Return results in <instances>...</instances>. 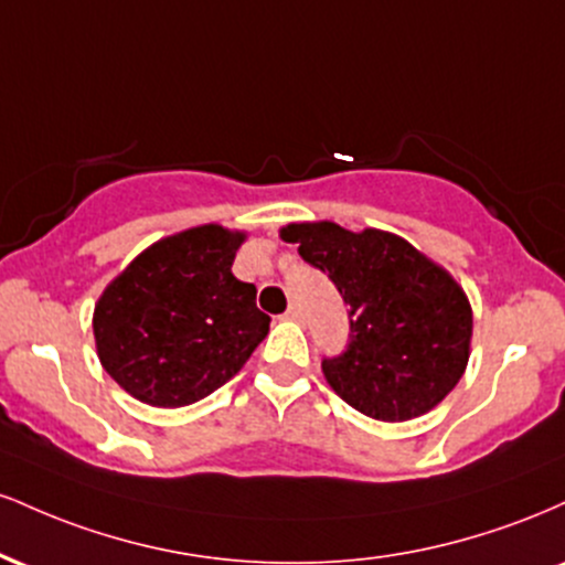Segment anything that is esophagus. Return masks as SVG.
Masks as SVG:
<instances>
[{"instance_id": "1", "label": "esophagus", "mask_w": 565, "mask_h": 565, "mask_svg": "<svg viewBox=\"0 0 565 565\" xmlns=\"http://www.w3.org/2000/svg\"><path fill=\"white\" fill-rule=\"evenodd\" d=\"M284 319H287V321H300L302 319V310L297 308V305H289V310H287V313H284Z\"/></svg>"}]
</instances>
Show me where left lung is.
<instances>
[{
  "mask_svg": "<svg viewBox=\"0 0 565 565\" xmlns=\"http://www.w3.org/2000/svg\"><path fill=\"white\" fill-rule=\"evenodd\" d=\"M281 238L332 278L350 305V342L321 369L355 412L406 423L454 391L470 359L472 310L462 287L395 233L289 223Z\"/></svg>",
  "mask_w": 565,
  "mask_h": 565,
  "instance_id": "left-lung-1",
  "label": "left lung"
}]
</instances>
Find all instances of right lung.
Instances as JSON below:
<instances>
[{
    "instance_id": "add662e5",
    "label": "right lung",
    "mask_w": 565,
    "mask_h": 565,
    "mask_svg": "<svg viewBox=\"0 0 565 565\" xmlns=\"http://www.w3.org/2000/svg\"><path fill=\"white\" fill-rule=\"evenodd\" d=\"M246 233L199 225L140 252L95 305L97 359L148 406L196 404L236 377L270 327L231 274Z\"/></svg>"
}]
</instances>
